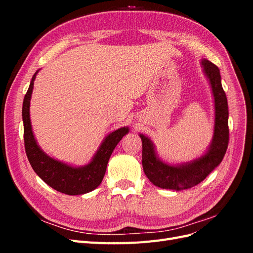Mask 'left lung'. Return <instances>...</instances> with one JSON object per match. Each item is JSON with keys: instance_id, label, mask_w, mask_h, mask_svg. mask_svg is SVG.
<instances>
[{"instance_id": "obj_1", "label": "left lung", "mask_w": 253, "mask_h": 253, "mask_svg": "<svg viewBox=\"0 0 253 253\" xmlns=\"http://www.w3.org/2000/svg\"><path fill=\"white\" fill-rule=\"evenodd\" d=\"M201 64L205 77L211 87L214 103L213 136L204 154L190 162L169 164L160 158L150 137L139 134L142 141V168L153 185L162 189L181 191L202 182L221 163L229 141L228 102L221 86L218 67L207 59Z\"/></svg>"}]
</instances>
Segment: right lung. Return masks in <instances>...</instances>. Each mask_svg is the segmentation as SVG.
I'll return each instance as SVG.
<instances>
[{"mask_svg":"<svg viewBox=\"0 0 253 253\" xmlns=\"http://www.w3.org/2000/svg\"><path fill=\"white\" fill-rule=\"evenodd\" d=\"M39 72L40 70H38L33 76L22 108L25 151L30 166L45 183L61 193L67 195L88 193L101 183L114 149L122 137L128 133L129 127L122 126L106 135L87 165L76 167L50 157L38 144L30 121V99L34 89V81Z\"/></svg>","mask_w":253,"mask_h":253,"instance_id":"add662e5","label":"right lung"}]
</instances>
